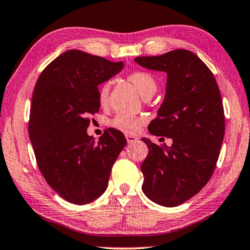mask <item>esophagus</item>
I'll return each mask as SVG.
<instances>
[{"instance_id": "34e87169", "label": "esophagus", "mask_w": 250, "mask_h": 250, "mask_svg": "<svg viewBox=\"0 0 250 250\" xmlns=\"http://www.w3.org/2000/svg\"><path fill=\"white\" fill-rule=\"evenodd\" d=\"M125 137H126V141H127V143H134L137 141V137L133 135H125Z\"/></svg>"}]
</instances>
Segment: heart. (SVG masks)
<instances>
[{
	"label": "heart",
	"instance_id": "1",
	"mask_svg": "<svg viewBox=\"0 0 250 250\" xmlns=\"http://www.w3.org/2000/svg\"><path fill=\"white\" fill-rule=\"evenodd\" d=\"M127 80L135 86L143 98H150L157 91V82L150 73L144 71H135L127 75ZM98 101L101 108H107L109 104V84L104 83L98 89ZM110 126L117 131L126 134H136L146 124V118L142 116H129L118 114L110 121Z\"/></svg>",
	"mask_w": 250,
	"mask_h": 250
}]
</instances>
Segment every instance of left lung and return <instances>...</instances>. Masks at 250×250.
<instances>
[{"mask_svg":"<svg viewBox=\"0 0 250 250\" xmlns=\"http://www.w3.org/2000/svg\"><path fill=\"white\" fill-rule=\"evenodd\" d=\"M135 62L168 75L165 100L147 128L172 144L159 146L142 139L149 153L141 171L143 193L173 208L196 195L214 171L226 128L221 93L211 70L187 49L140 56Z\"/></svg>","mask_w":250,"mask_h":250,"instance_id":"left-lung-1","label":"left lung"}]
</instances>
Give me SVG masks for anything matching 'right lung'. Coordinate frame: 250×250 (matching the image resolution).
I'll use <instances>...</instances> for the list:
<instances>
[{
    "instance_id": "add662e5",
    "label": "right lung",
    "mask_w": 250,
    "mask_h": 250,
    "mask_svg": "<svg viewBox=\"0 0 250 250\" xmlns=\"http://www.w3.org/2000/svg\"><path fill=\"white\" fill-rule=\"evenodd\" d=\"M123 68L78 49L67 50L39 75L32 95L29 137L47 184L64 200L83 205L106 190L111 167L126 146L108 128L96 142L86 128L99 111L98 85Z\"/></svg>"
}]
</instances>
